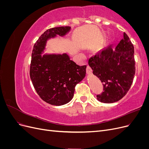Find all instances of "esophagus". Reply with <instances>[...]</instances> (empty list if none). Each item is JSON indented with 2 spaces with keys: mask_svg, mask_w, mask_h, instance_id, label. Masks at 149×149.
<instances>
[{
  "mask_svg": "<svg viewBox=\"0 0 149 149\" xmlns=\"http://www.w3.org/2000/svg\"><path fill=\"white\" fill-rule=\"evenodd\" d=\"M92 69L91 68V67H90L89 65L87 66V68H86V72L88 74H92Z\"/></svg>",
  "mask_w": 149,
  "mask_h": 149,
  "instance_id": "1",
  "label": "esophagus"
}]
</instances>
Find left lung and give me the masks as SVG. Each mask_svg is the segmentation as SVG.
Wrapping results in <instances>:
<instances>
[{
  "label": "left lung",
  "mask_w": 149,
  "mask_h": 149,
  "mask_svg": "<svg viewBox=\"0 0 149 149\" xmlns=\"http://www.w3.org/2000/svg\"><path fill=\"white\" fill-rule=\"evenodd\" d=\"M88 63L103 83L104 91L96 96L99 101L113 103L127 94L133 82L136 63L134 48L125 33L115 49L112 45L105 48L90 58Z\"/></svg>",
  "instance_id": "left-lung-1"
}]
</instances>
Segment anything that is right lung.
<instances>
[{
	"label": "right lung",
	"mask_w": 149,
	"mask_h": 149,
	"mask_svg": "<svg viewBox=\"0 0 149 149\" xmlns=\"http://www.w3.org/2000/svg\"><path fill=\"white\" fill-rule=\"evenodd\" d=\"M70 26L49 29L40 36L31 53L30 76L35 89L46 102L61 106L74 96L76 85L84 79L86 66H80L70 60L67 53H43L48 40L65 37Z\"/></svg>",
	"instance_id": "right-lung-1"
}]
</instances>
